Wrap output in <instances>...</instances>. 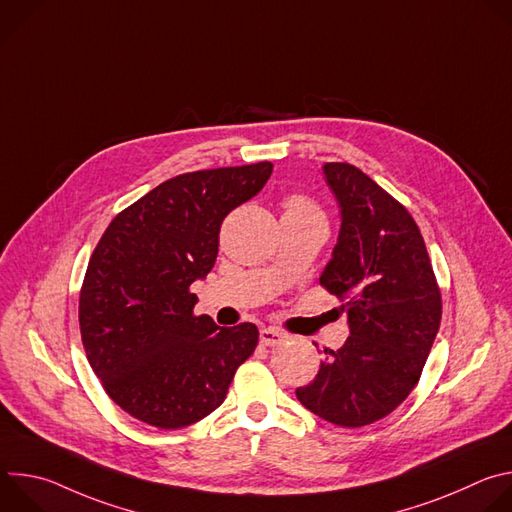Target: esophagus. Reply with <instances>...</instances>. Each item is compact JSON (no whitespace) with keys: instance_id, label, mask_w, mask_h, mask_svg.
<instances>
[{"instance_id":"obj_1","label":"esophagus","mask_w":512,"mask_h":512,"mask_svg":"<svg viewBox=\"0 0 512 512\" xmlns=\"http://www.w3.org/2000/svg\"><path fill=\"white\" fill-rule=\"evenodd\" d=\"M285 338H287V336H285L283 332L275 330V328H261V330H259V340H261V344H265V346H277V344H281Z\"/></svg>"}]
</instances>
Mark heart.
<instances>
[{"instance_id": "1", "label": "heart", "mask_w": 512, "mask_h": 512, "mask_svg": "<svg viewBox=\"0 0 512 512\" xmlns=\"http://www.w3.org/2000/svg\"><path fill=\"white\" fill-rule=\"evenodd\" d=\"M283 216H298V218H312V221L324 223V212L322 208L304 194H291L283 202Z\"/></svg>"}]
</instances>
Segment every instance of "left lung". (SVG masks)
Returning a JSON list of instances; mask_svg holds the SVG:
<instances>
[{
    "label": "left lung",
    "instance_id": "left-lung-1",
    "mask_svg": "<svg viewBox=\"0 0 512 512\" xmlns=\"http://www.w3.org/2000/svg\"><path fill=\"white\" fill-rule=\"evenodd\" d=\"M322 172L340 208V235L320 283L344 300L350 336L324 350L316 379L296 395L334 425L362 427L417 385L440 330L442 294L407 208L350 164L330 162Z\"/></svg>",
    "mask_w": 512,
    "mask_h": 512
}]
</instances>
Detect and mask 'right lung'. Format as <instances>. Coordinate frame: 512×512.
Listing matches in <instances>:
<instances>
[{"label": "right lung", "instance_id": "obj_1", "mask_svg": "<svg viewBox=\"0 0 512 512\" xmlns=\"http://www.w3.org/2000/svg\"><path fill=\"white\" fill-rule=\"evenodd\" d=\"M271 162L180 174L119 212L95 247L79 300L87 358L131 417L178 429L212 413L253 354L255 324L194 316L190 285L214 267L225 216L269 180Z\"/></svg>", "mask_w": 512, "mask_h": 512}]
</instances>
